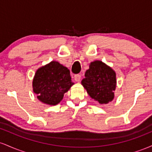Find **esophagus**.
<instances>
[{
	"mask_svg": "<svg viewBox=\"0 0 152 152\" xmlns=\"http://www.w3.org/2000/svg\"><path fill=\"white\" fill-rule=\"evenodd\" d=\"M74 79L76 81H80L81 80V74H76L74 76Z\"/></svg>",
	"mask_w": 152,
	"mask_h": 152,
	"instance_id": "obj_1",
	"label": "esophagus"
}]
</instances>
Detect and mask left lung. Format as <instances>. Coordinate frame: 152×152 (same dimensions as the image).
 Returning <instances> with one entry per match:
<instances>
[{
    "mask_svg": "<svg viewBox=\"0 0 152 152\" xmlns=\"http://www.w3.org/2000/svg\"><path fill=\"white\" fill-rule=\"evenodd\" d=\"M81 84L92 99L101 104H108L114 97L116 74L109 66L100 61H96L91 63Z\"/></svg>",
    "mask_w": 152,
    "mask_h": 152,
    "instance_id": "left-lung-1",
    "label": "left lung"
}]
</instances>
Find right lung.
Here are the masks:
<instances>
[{"label": "right lung", "mask_w": 152, "mask_h": 152, "mask_svg": "<svg viewBox=\"0 0 152 152\" xmlns=\"http://www.w3.org/2000/svg\"><path fill=\"white\" fill-rule=\"evenodd\" d=\"M73 84L70 71L57 61L38 69L33 81L37 98L48 105L58 104Z\"/></svg>", "instance_id": "right-lung-1"}]
</instances>
